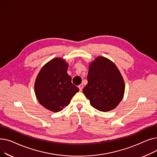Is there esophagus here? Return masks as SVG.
Segmentation results:
<instances>
[{
	"mask_svg": "<svg viewBox=\"0 0 157 157\" xmlns=\"http://www.w3.org/2000/svg\"><path fill=\"white\" fill-rule=\"evenodd\" d=\"M78 88H79L80 91H81V90H83V84H81L80 85L78 86Z\"/></svg>",
	"mask_w": 157,
	"mask_h": 157,
	"instance_id": "34e87169",
	"label": "esophagus"
}]
</instances>
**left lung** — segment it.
Here are the masks:
<instances>
[{
    "label": "left lung",
    "mask_w": 157,
    "mask_h": 157,
    "mask_svg": "<svg viewBox=\"0 0 157 157\" xmlns=\"http://www.w3.org/2000/svg\"><path fill=\"white\" fill-rule=\"evenodd\" d=\"M88 84L83 89L90 104L96 109L107 112L116 108L125 93V82L111 60L97 56L89 65Z\"/></svg>",
    "instance_id": "8db88e82"
}]
</instances>
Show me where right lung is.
I'll return each instance as SVG.
<instances>
[{"instance_id":"1","label":"right lung","mask_w":157,"mask_h":157,"mask_svg":"<svg viewBox=\"0 0 157 157\" xmlns=\"http://www.w3.org/2000/svg\"><path fill=\"white\" fill-rule=\"evenodd\" d=\"M68 66V63L62 58H55L41 68L36 77L34 83L36 98L40 104L49 111H62L79 92L67 72Z\"/></svg>"}]
</instances>
